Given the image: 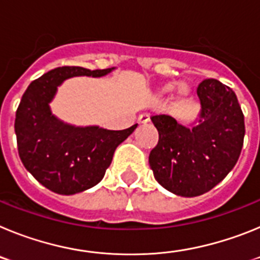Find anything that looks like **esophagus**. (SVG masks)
<instances>
[{"instance_id":"obj_1","label":"esophagus","mask_w":260,"mask_h":260,"mask_svg":"<svg viewBox=\"0 0 260 260\" xmlns=\"http://www.w3.org/2000/svg\"><path fill=\"white\" fill-rule=\"evenodd\" d=\"M147 122H150V114L148 113H143L139 116V118H138V123H147Z\"/></svg>"}]
</instances>
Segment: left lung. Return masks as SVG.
Segmentation results:
<instances>
[{
  "label": "left lung",
  "mask_w": 260,
  "mask_h": 260,
  "mask_svg": "<svg viewBox=\"0 0 260 260\" xmlns=\"http://www.w3.org/2000/svg\"><path fill=\"white\" fill-rule=\"evenodd\" d=\"M201 114L192 127L167 114L151 117L158 142L148 162L156 181L180 197H198L213 189L233 169L245 137L237 96L217 79L198 86Z\"/></svg>",
  "instance_id": "1"
}]
</instances>
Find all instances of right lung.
<instances>
[{
	"label": "right lung",
	"instance_id": "add662e5",
	"mask_svg": "<svg viewBox=\"0 0 260 260\" xmlns=\"http://www.w3.org/2000/svg\"><path fill=\"white\" fill-rule=\"evenodd\" d=\"M113 69L62 66L34 80L23 93L14 123L18 152L24 168L50 191L73 195L98 185L117 147L137 128V123L118 132L99 126L77 127L50 112L49 103L63 80L104 77Z\"/></svg>",
	"mask_w": 260,
	"mask_h": 260
}]
</instances>
